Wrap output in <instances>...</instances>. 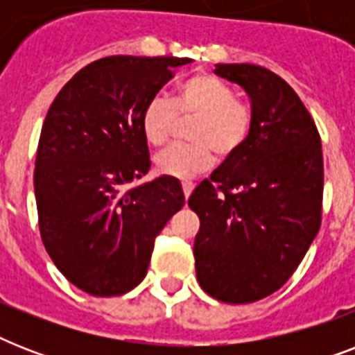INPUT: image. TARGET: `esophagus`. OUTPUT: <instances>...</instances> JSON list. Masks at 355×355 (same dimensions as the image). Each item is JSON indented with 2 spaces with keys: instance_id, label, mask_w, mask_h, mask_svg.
<instances>
[{
  "instance_id": "1",
  "label": "esophagus",
  "mask_w": 355,
  "mask_h": 355,
  "mask_svg": "<svg viewBox=\"0 0 355 355\" xmlns=\"http://www.w3.org/2000/svg\"><path fill=\"white\" fill-rule=\"evenodd\" d=\"M193 188L195 186L191 182H182V191H184V197H186V199H188L189 195H191Z\"/></svg>"
}]
</instances>
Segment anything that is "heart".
<instances>
[{"label": "heart", "mask_w": 355, "mask_h": 355, "mask_svg": "<svg viewBox=\"0 0 355 355\" xmlns=\"http://www.w3.org/2000/svg\"><path fill=\"white\" fill-rule=\"evenodd\" d=\"M178 119H193L188 128L189 145H175L156 155V171L166 177L193 178L208 171L219 158L228 160L248 139L252 118L236 101V94L214 75L199 73L178 86L171 101L153 97L141 112V132L155 147L171 138Z\"/></svg>", "instance_id": "heart-1"}]
</instances>
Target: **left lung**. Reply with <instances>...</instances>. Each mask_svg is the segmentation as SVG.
I'll use <instances>...</instances> for the list:
<instances>
[{"label": "left lung", "instance_id": "1", "mask_svg": "<svg viewBox=\"0 0 355 355\" xmlns=\"http://www.w3.org/2000/svg\"><path fill=\"white\" fill-rule=\"evenodd\" d=\"M214 73L247 94L252 127L241 149L188 199L200 219L195 270L210 297L248 304L291 278L319 232L320 136L300 97L269 69L216 64Z\"/></svg>", "mask_w": 355, "mask_h": 355}]
</instances>
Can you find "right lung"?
Segmentation results:
<instances>
[{
	"label": "right lung",
	"mask_w": 355,
	"mask_h": 355,
	"mask_svg": "<svg viewBox=\"0 0 355 355\" xmlns=\"http://www.w3.org/2000/svg\"><path fill=\"white\" fill-rule=\"evenodd\" d=\"M193 62L178 57H107L58 92L35 164L40 234L57 269L94 297L128 293L147 275L155 237L184 206L177 178L128 188L149 171L145 105Z\"/></svg>",
	"instance_id": "right-lung-1"
}]
</instances>
